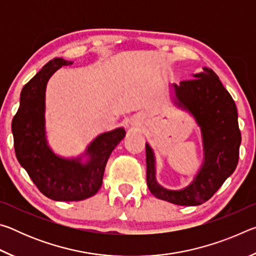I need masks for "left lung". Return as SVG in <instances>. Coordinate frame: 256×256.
<instances>
[{
  "instance_id": "left-lung-1",
  "label": "left lung",
  "mask_w": 256,
  "mask_h": 256,
  "mask_svg": "<svg viewBox=\"0 0 256 256\" xmlns=\"http://www.w3.org/2000/svg\"><path fill=\"white\" fill-rule=\"evenodd\" d=\"M196 79L174 84L178 106L192 112L200 125L204 146V162L188 188L170 190L154 177V157L146 144V184L160 200L178 206H198L212 198L234 170L240 158L242 136L235 102L211 68H203Z\"/></svg>"
}]
</instances>
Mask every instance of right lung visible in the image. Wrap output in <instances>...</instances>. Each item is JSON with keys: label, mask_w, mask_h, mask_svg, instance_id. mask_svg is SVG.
Segmentation results:
<instances>
[{"label": "right lung", "mask_w": 256, "mask_h": 256, "mask_svg": "<svg viewBox=\"0 0 256 256\" xmlns=\"http://www.w3.org/2000/svg\"><path fill=\"white\" fill-rule=\"evenodd\" d=\"M70 64L63 58L50 60L24 86L11 125L16 159L38 190L55 201H80L94 196L112 151L125 136L122 128L100 134L88 146L90 159L84 164L80 159L60 158L48 148L44 126L46 84L56 70Z\"/></svg>", "instance_id": "add662e5"}]
</instances>
